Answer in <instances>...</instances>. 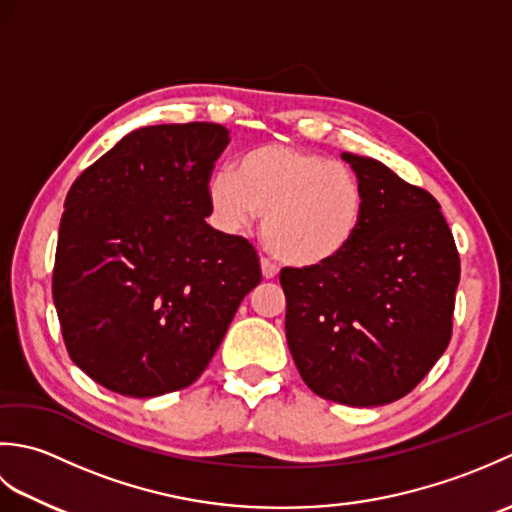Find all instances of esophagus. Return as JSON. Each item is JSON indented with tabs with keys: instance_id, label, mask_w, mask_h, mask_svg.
Instances as JSON below:
<instances>
[{
	"instance_id": "esophagus-1",
	"label": "esophagus",
	"mask_w": 512,
	"mask_h": 512,
	"mask_svg": "<svg viewBox=\"0 0 512 512\" xmlns=\"http://www.w3.org/2000/svg\"><path fill=\"white\" fill-rule=\"evenodd\" d=\"M262 273H264V277H266V279H275V277H277L279 268H277V264L273 262V259L262 257Z\"/></svg>"
}]
</instances>
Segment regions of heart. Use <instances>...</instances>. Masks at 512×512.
Instances as JSON below:
<instances>
[{
  "instance_id": "obj_1",
  "label": "heart",
  "mask_w": 512,
  "mask_h": 512,
  "mask_svg": "<svg viewBox=\"0 0 512 512\" xmlns=\"http://www.w3.org/2000/svg\"><path fill=\"white\" fill-rule=\"evenodd\" d=\"M211 209L226 228L264 215L270 253L292 266H321L350 246L363 217V187L356 173L317 151L262 145L237 160L235 176L209 180Z\"/></svg>"
}]
</instances>
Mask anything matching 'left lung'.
Returning a JSON list of instances; mask_svg holds the SVG:
<instances>
[{
    "label": "left lung",
    "mask_w": 512,
    "mask_h": 512,
    "mask_svg": "<svg viewBox=\"0 0 512 512\" xmlns=\"http://www.w3.org/2000/svg\"><path fill=\"white\" fill-rule=\"evenodd\" d=\"M343 160L363 187L361 226L332 262L281 268L286 339L314 394L378 407L407 396L449 347L460 253L429 191L374 158Z\"/></svg>",
    "instance_id": "8db88e82"
}]
</instances>
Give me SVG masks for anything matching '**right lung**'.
<instances>
[{
	"label": "right lung",
	"mask_w": 512,
	"mask_h": 512,
	"mask_svg": "<svg viewBox=\"0 0 512 512\" xmlns=\"http://www.w3.org/2000/svg\"><path fill=\"white\" fill-rule=\"evenodd\" d=\"M228 134L217 123L140 127L65 195L52 299L72 361L116 394L195 383L262 281L255 246L204 220Z\"/></svg>",
	"instance_id": "right-lung-1"
}]
</instances>
